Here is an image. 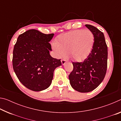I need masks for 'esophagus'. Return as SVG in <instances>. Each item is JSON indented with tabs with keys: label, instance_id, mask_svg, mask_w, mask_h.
Returning a JSON list of instances; mask_svg holds the SVG:
<instances>
[{
	"label": "esophagus",
	"instance_id": "esophagus-1",
	"mask_svg": "<svg viewBox=\"0 0 121 121\" xmlns=\"http://www.w3.org/2000/svg\"><path fill=\"white\" fill-rule=\"evenodd\" d=\"M61 63H62V65H64L65 64V63L67 62V61L65 60V59H62V60H61Z\"/></svg>",
	"mask_w": 121,
	"mask_h": 121
}]
</instances>
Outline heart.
<instances>
[{"mask_svg":"<svg viewBox=\"0 0 121 121\" xmlns=\"http://www.w3.org/2000/svg\"><path fill=\"white\" fill-rule=\"evenodd\" d=\"M94 36L89 30H76L60 35L52 43L57 56L69 55L73 60L80 61L89 56L93 48Z\"/></svg>","mask_w":121,"mask_h":121,"instance_id":"b5f03b06","label":"heart"}]
</instances>
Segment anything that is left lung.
<instances>
[{
	"label": "left lung",
	"mask_w": 121,
	"mask_h": 121,
	"mask_svg": "<svg viewBox=\"0 0 121 121\" xmlns=\"http://www.w3.org/2000/svg\"><path fill=\"white\" fill-rule=\"evenodd\" d=\"M85 26L93 34L92 49L83 62H73V70L69 75L71 86L82 93L96 89L104 80L107 68V46L103 32L93 26Z\"/></svg>",
	"instance_id": "1"
}]
</instances>
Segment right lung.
Here are the masks:
<instances>
[{
	"label": "right lung",
	"mask_w": 121,
	"mask_h": 121,
	"mask_svg": "<svg viewBox=\"0 0 121 121\" xmlns=\"http://www.w3.org/2000/svg\"><path fill=\"white\" fill-rule=\"evenodd\" d=\"M53 36L30 29L20 35L14 45V71L20 82L32 91H43L50 86L55 69L61 65L60 59L50 54L49 42Z\"/></svg>",
	"instance_id": "1"
}]
</instances>
